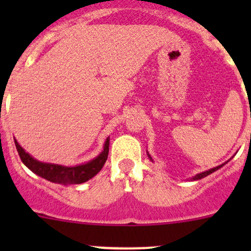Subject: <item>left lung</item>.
Listing matches in <instances>:
<instances>
[{
  "label": "left lung",
  "instance_id": "obj_1",
  "mask_svg": "<svg viewBox=\"0 0 251 251\" xmlns=\"http://www.w3.org/2000/svg\"><path fill=\"white\" fill-rule=\"evenodd\" d=\"M221 166H222V165H220V166H216V168L211 169V170H209V171H205V173H201V174H198V175H197V176H194V177H193V179H201V178H203V177L207 176V175H210V174H212V173H214V171L219 170V169L221 168Z\"/></svg>",
  "mask_w": 251,
  "mask_h": 251
}]
</instances>
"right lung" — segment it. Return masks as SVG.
Returning a JSON list of instances; mask_svg holds the SVG:
<instances>
[{
  "instance_id": "1",
  "label": "right lung",
  "mask_w": 251,
  "mask_h": 251,
  "mask_svg": "<svg viewBox=\"0 0 251 251\" xmlns=\"http://www.w3.org/2000/svg\"><path fill=\"white\" fill-rule=\"evenodd\" d=\"M14 143H16V148L22 161L32 173L39 175L42 178L60 184H80L92 178L103 168L108 159V153H109V140H107L104 149L97 158L91 160L90 163L83 164V165L68 168V166L41 163V161L35 160L29 154L25 153L24 149L19 146L16 140H14Z\"/></svg>"
}]
</instances>
